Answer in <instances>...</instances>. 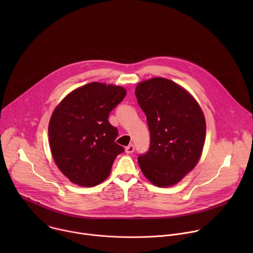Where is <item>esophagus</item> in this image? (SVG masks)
Wrapping results in <instances>:
<instances>
[{
    "label": "esophagus",
    "instance_id": "esophagus-1",
    "mask_svg": "<svg viewBox=\"0 0 253 253\" xmlns=\"http://www.w3.org/2000/svg\"><path fill=\"white\" fill-rule=\"evenodd\" d=\"M134 150H135V147H134L133 144H130V145H128V146L125 148L126 153H133Z\"/></svg>",
    "mask_w": 253,
    "mask_h": 253
}]
</instances>
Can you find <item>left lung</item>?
I'll list each match as a JSON object with an SVG mask.
<instances>
[{
    "instance_id": "left-lung-1",
    "label": "left lung",
    "mask_w": 253,
    "mask_h": 253,
    "mask_svg": "<svg viewBox=\"0 0 253 253\" xmlns=\"http://www.w3.org/2000/svg\"><path fill=\"white\" fill-rule=\"evenodd\" d=\"M135 95L150 132V146L138 156L139 166L154 185L171 186L190 172L201 156L204 115L187 91L165 78L139 83Z\"/></svg>"
}]
</instances>
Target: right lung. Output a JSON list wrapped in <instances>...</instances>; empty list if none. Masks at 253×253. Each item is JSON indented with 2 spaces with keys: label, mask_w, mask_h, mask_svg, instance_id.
I'll return each instance as SVG.
<instances>
[{
  "label": "right lung",
  "mask_w": 253,
  "mask_h": 253,
  "mask_svg": "<svg viewBox=\"0 0 253 253\" xmlns=\"http://www.w3.org/2000/svg\"><path fill=\"white\" fill-rule=\"evenodd\" d=\"M125 96L123 87L92 82L71 92L54 110L48 129L51 152L71 182L99 184L124 152L108 117Z\"/></svg>",
  "instance_id": "1"
}]
</instances>
